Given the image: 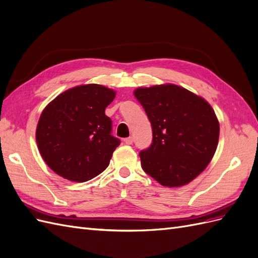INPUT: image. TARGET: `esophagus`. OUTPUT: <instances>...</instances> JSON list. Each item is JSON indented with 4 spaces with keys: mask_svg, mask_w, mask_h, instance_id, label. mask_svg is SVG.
<instances>
[{
    "mask_svg": "<svg viewBox=\"0 0 258 258\" xmlns=\"http://www.w3.org/2000/svg\"><path fill=\"white\" fill-rule=\"evenodd\" d=\"M123 142L126 143L127 145H131L132 143H134V138H132V137H129V138L123 139Z\"/></svg>",
    "mask_w": 258,
    "mask_h": 258,
    "instance_id": "obj_1",
    "label": "esophagus"
}]
</instances>
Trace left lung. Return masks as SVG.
Returning <instances> with one entry per match:
<instances>
[{"instance_id": "1", "label": "left lung", "mask_w": 258, "mask_h": 258, "mask_svg": "<svg viewBox=\"0 0 258 258\" xmlns=\"http://www.w3.org/2000/svg\"><path fill=\"white\" fill-rule=\"evenodd\" d=\"M135 96L152 124L150 147L140 152L141 166L168 187L188 184L216 151L220 123L206 100L176 85L139 88Z\"/></svg>"}]
</instances>
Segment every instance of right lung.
<instances>
[{"label":"right lung","mask_w":258,"mask_h":258,"mask_svg":"<svg viewBox=\"0 0 258 258\" xmlns=\"http://www.w3.org/2000/svg\"><path fill=\"white\" fill-rule=\"evenodd\" d=\"M114 98V90L89 84L64 91L44 108L36 143L53 172L86 182L107 168L120 144L111 135L112 119L104 113Z\"/></svg>","instance_id":"right-lung-1"}]
</instances>
